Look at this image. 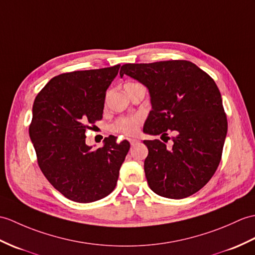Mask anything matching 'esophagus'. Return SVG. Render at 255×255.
<instances>
[{
  "mask_svg": "<svg viewBox=\"0 0 255 255\" xmlns=\"http://www.w3.org/2000/svg\"><path fill=\"white\" fill-rule=\"evenodd\" d=\"M129 142H130V144H131V146H133L134 144L139 143V140H137V139H129Z\"/></svg>",
  "mask_w": 255,
  "mask_h": 255,
  "instance_id": "1",
  "label": "esophagus"
}]
</instances>
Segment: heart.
Masks as SVG:
<instances>
[{
    "label": "heart",
    "instance_id": "b5f03b06",
    "mask_svg": "<svg viewBox=\"0 0 255 255\" xmlns=\"http://www.w3.org/2000/svg\"><path fill=\"white\" fill-rule=\"evenodd\" d=\"M126 85H132V82H128ZM141 123V116L135 115L131 117H124L118 118L111 125L112 131L125 135H134L138 132L139 125Z\"/></svg>",
    "mask_w": 255,
    "mask_h": 255
}]
</instances>
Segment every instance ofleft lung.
<instances>
[{"mask_svg": "<svg viewBox=\"0 0 255 255\" xmlns=\"http://www.w3.org/2000/svg\"><path fill=\"white\" fill-rule=\"evenodd\" d=\"M149 89L152 111L145 132L166 137L144 140L149 154L144 173L152 191L164 198L183 199L203 188L220 165L227 117L221 92L211 77L189 61L125 64L120 72ZM144 130V128H143Z\"/></svg>", "mask_w": 255, "mask_h": 255, "instance_id": "obj_1", "label": "left lung"}]
</instances>
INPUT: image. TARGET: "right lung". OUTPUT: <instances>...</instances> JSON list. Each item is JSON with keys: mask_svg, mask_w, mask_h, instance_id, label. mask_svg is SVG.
<instances>
[{"mask_svg": "<svg viewBox=\"0 0 255 255\" xmlns=\"http://www.w3.org/2000/svg\"><path fill=\"white\" fill-rule=\"evenodd\" d=\"M120 67L58 75L33 102L29 135L39 167L57 191L75 202H94L113 191L129 151L126 140H104L97 150L86 144V130L102 120L106 90Z\"/></svg>", "mask_w": 255, "mask_h": 255, "instance_id": "right-lung-1", "label": "right lung"}]
</instances>
